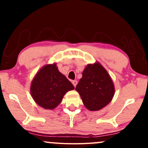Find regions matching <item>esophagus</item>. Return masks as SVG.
Segmentation results:
<instances>
[{"instance_id":"obj_1","label":"esophagus","mask_w":148,"mask_h":148,"mask_svg":"<svg viewBox=\"0 0 148 148\" xmlns=\"http://www.w3.org/2000/svg\"><path fill=\"white\" fill-rule=\"evenodd\" d=\"M72 84L74 85V87H76V84H77V81H76V80H74V81H72Z\"/></svg>"}]
</instances>
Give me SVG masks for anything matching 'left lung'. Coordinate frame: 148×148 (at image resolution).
<instances>
[{"mask_svg":"<svg viewBox=\"0 0 148 148\" xmlns=\"http://www.w3.org/2000/svg\"><path fill=\"white\" fill-rule=\"evenodd\" d=\"M84 106L92 111H99L113 99L115 88L111 76L99 62L88 64L76 87Z\"/></svg>","mask_w":148,"mask_h":148,"instance_id":"left-lung-1","label":"left lung"}]
</instances>
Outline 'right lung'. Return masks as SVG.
Returning a JSON list of instances; mask_svg holds the SVG:
<instances>
[{"mask_svg": "<svg viewBox=\"0 0 148 148\" xmlns=\"http://www.w3.org/2000/svg\"><path fill=\"white\" fill-rule=\"evenodd\" d=\"M74 87L59 72L56 63L46 64L37 72L30 86L34 101L45 109H54L60 104L65 93Z\"/></svg>", "mask_w": 148, "mask_h": 148, "instance_id": "obj_1", "label": "right lung"}]
</instances>
